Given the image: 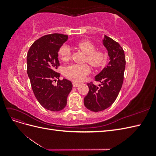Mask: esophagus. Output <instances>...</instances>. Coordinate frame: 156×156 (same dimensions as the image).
I'll use <instances>...</instances> for the list:
<instances>
[{"label":"esophagus","instance_id":"34e87169","mask_svg":"<svg viewBox=\"0 0 156 156\" xmlns=\"http://www.w3.org/2000/svg\"><path fill=\"white\" fill-rule=\"evenodd\" d=\"M79 85V83L76 82H73V87H77Z\"/></svg>","mask_w":156,"mask_h":156}]
</instances>
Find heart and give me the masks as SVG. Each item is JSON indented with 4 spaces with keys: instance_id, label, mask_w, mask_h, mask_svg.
Segmentation results:
<instances>
[{
    "instance_id": "heart-1",
    "label": "heart",
    "mask_w": 156,
    "mask_h": 156,
    "mask_svg": "<svg viewBox=\"0 0 156 156\" xmlns=\"http://www.w3.org/2000/svg\"><path fill=\"white\" fill-rule=\"evenodd\" d=\"M78 48L87 55L86 61L94 68H99L105 63L106 55L102 51H96V47L90 41L83 40L77 44ZM58 56L61 60L67 61L69 59L71 49L68 45H63L58 50ZM90 72L87 64H72L66 67L64 73L66 77L75 81H80Z\"/></svg>"
}]
</instances>
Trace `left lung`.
Listing matches in <instances>:
<instances>
[{
    "instance_id": "8db88e82",
    "label": "left lung",
    "mask_w": 156,
    "mask_h": 156,
    "mask_svg": "<svg viewBox=\"0 0 156 156\" xmlns=\"http://www.w3.org/2000/svg\"><path fill=\"white\" fill-rule=\"evenodd\" d=\"M103 44L108 51L110 61L95 77V81L101 84L98 87L92 82L88 83L89 91L84 98V105L94 112L105 110L115 102L124 81L126 59L123 49L107 36H104Z\"/></svg>"
}]
</instances>
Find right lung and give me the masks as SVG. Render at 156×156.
Instances as JSON below:
<instances>
[{"label": "right lung", "instance_id": "add662e5", "mask_svg": "<svg viewBox=\"0 0 156 156\" xmlns=\"http://www.w3.org/2000/svg\"><path fill=\"white\" fill-rule=\"evenodd\" d=\"M67 40L68 36L62 34L45 35L32 44L27 56V73L33 92L40 105L51 111L66 107L73 87L69 80H60V73L56 72L60 66L58 50Z\"/></svg>", "mask_w": 156, "mask_h": 156}]
</instances>
